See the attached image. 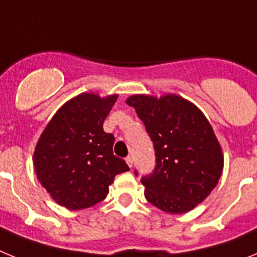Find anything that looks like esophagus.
Masks as SVG:
<instances>
[{"instance_id":"1","label":"esophagus","mask_w":257,"mask_h":257,"mask_svg":"<svg viewBox=\"0 0 257 257\" xmlns=\"http://www.w3.org/2000/svg\"><path fill=\"white\" fill-rule=\"evenodd\" d=\"M126 163L127 165H128V167H133V165H134V160H133V157H127L126 158Z\"/></svg>"}]
</instances>
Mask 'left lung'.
I'll return each instance as SVG.
<instances>
[{
	"label": "left lung",
	"instance_id": "1",
	"mask_svg": "<svg viewBox=\"0 0 257 257\" xmlns=\"http://www.w3.org/2000/svg\"><path fill=\"white\" fill-rule=\"evenodd\" d=\"M126 103L145 124L156 151L153 174L142 178L149 203L185 213L205 201L224 167L222 149L206 115L176 94L133 95Z\"/></svg>",
	"mask_w": 257,
	"mask_h": 257
}]
</instances>
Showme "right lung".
<instances>
[{
    "mask_svg": "<svg viewBox=\"0 0 257 257\" xmlns=\"http://www.w3.org/2000/svg\"><path fill=\"white\" fill-rule=\"evenodd\" d=\"M118 95L82 92L56 110L36 144L37 179L58 205L83 210L103 201L115 175L128 171L113 154L114 136L103 123Z\"/></svg>",
    "mask_w": 257,
    "mask_h": 257,
    "instance_id": "add662e5",
    "label": "right lung"
}]
</instances>
